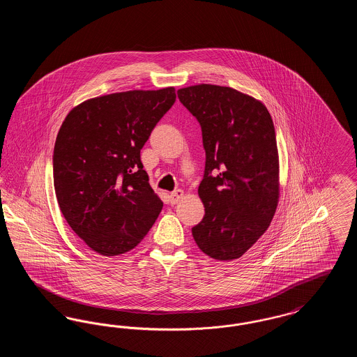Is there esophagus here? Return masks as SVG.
<instances>
[{
  "instance_id": "34e87169",
  "label": "esophagus",
  "mask_w": 357,
  "mask_h": 357,
  "mask_svg": "<svg viewBox=\"0 0 357 357\" xmlns=\"http://www.w3.org/2000/svg\"><path fill=\"white\" fill-rule=\"evenodd\" d=\"M183 195H185L183 190H175V191H172L170 194L171 204H178V202L183 198Z\"/></svg>"
}]
</instances>
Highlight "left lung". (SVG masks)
Listing matches in <instances>:
<instances>
[{
	"instance_id": "left-lung-1",
	"label": "left lung",
	"mask_w": 357,
	"mask_h": 357,
	"mask_svg": "<svg viewBox=\"0 0 357 357\" xmlns=\"http://www.w3.org/2000/svg\"><path fill=\"white\" fill-rule=\"evenodd\" d=\"M178 98L198 119L206 151L192 237L204 255L233 261L271 226L280 199V159L265 104L230 86L190 85Z\"/></svg>"
}]
</instances>
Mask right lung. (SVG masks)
Wrapping results in <instances>:
<instances>
[{
    "label": "right lung",
    "instance_id": "1",
    "mask_svg": "<svg viewBox=\"0 0 357 357\" xmlns=\"http://www.w3.org/2000/svg\"><path fill=\"white\" fill-rule=\"evenodd\" d=\"M174 86L88 99L69 111L53 151V185L70 229L93 252L114 257L146 237L163 202L140 150L170 109Z\"/></svg>",
    "mask_w": 357,
    "mask_h": 357
}]
</instances>
